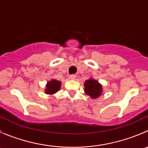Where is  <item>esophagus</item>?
<instances>
[{
  "instance_id": "obj_1",
  "label": "esophagus",
  "mask_w": 148,
  "mask_h": 148,
  "mask_svg": "<svg viewBox=\"0 0 148 148\" xmlns=\"http://www.w3.org/2000/svg\"><path fill=\"white\" fill-rule=\"evenodd\" d=\"M76 78H77V76L74 75V74H71L69 76V79L71 80H75Z\"/></svg>"
}]
</instances>
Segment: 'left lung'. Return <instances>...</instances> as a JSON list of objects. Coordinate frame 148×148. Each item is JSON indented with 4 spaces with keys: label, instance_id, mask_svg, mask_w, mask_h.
<instances>
[{
    "label": "left lung",
    "instance_id": "8db88e82",
    "mask_svg": "<svg viewBox=\"0 0 148 148\" xmlns=\"http://www.w3.org/2000/svg\"><path fill=\"white\" fill-rule=\"evenodd\" d=\"M84 86L85 94L92 99L99 97L102 94V85L95 79L90 78L86 80L84 83Z\"/></svg>",
    "mask_w": 148,
    "mask_h": 148
}]
</instances>
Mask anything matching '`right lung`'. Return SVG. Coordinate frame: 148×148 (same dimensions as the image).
<instances>
[{"mask_svg":"<svg viewBox=\"0 0 148 148\" xmlns=\"http://www.w3.org/2000/svg\"><path fill=\"white\" fill-rule=\"evenodd\" d=\"M61 86H62V82L60 81L52 79L46 84L44 92L46 95H54V94H56V92L60 90Z\"/></svg>","mask_w":148,"mask_h":148,"instance_id":"add662e5","label":"right lung"}]
</instances>
